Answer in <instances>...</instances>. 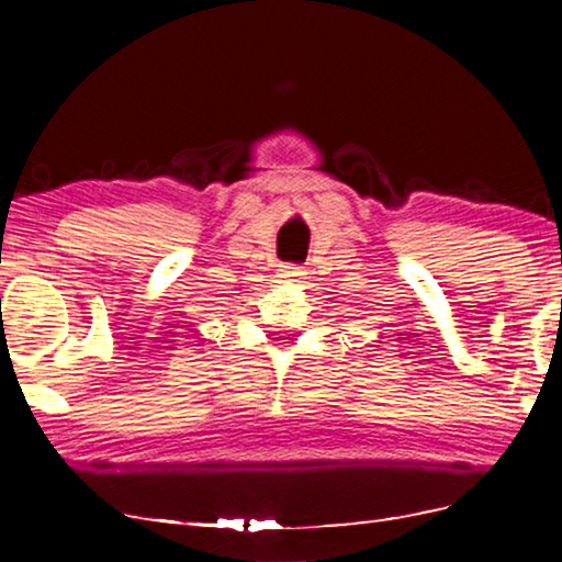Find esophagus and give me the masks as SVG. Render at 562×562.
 <instances>
[{
    "label": "esophagus",
    "mask_w": 562,
    "mask_h": 562,
    "mask_svg": "<svg viewBox=\"0 0 562 562\" xmlns=\"http://www.w3.org/2000/svg\"><path fill=\"white\" fill-rule=\"evenodd\" d=\"M304 272L302 268H292V265H284V268L278 272V278H282L284 282H302L304 280Z\"/></svg>",
    "instance_id": "esophagus-1"
}]
</instances>
